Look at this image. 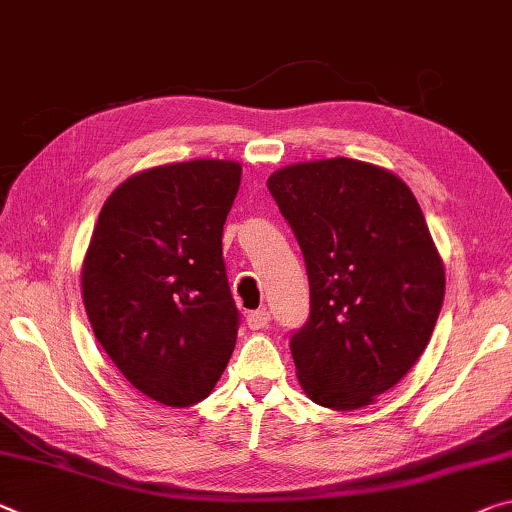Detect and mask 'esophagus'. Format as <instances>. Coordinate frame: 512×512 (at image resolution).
Returning a JSON list of instances; mask_svg holds the SVG:
<instances>
[{
	"instance_id": "1",
	"label": "esophagus",
	"mask_w": 512,
	"mask_h": 512,
	"mask_svg": "<svg viewBox=\"0 0 512 512\" xmlns=\"http://www.w3.org/2000/svg\"><path fill=\"white\" fill-rule=\"evenodd\" d=\"M269 321H271L269 310H255V312H248V316H246V323L250 330H262L269 326Z\"/></svg>"
}]
</instances>
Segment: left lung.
Here are the masks:
<instances>
[{
    "label": "left lung",
    "instance_id": "8db88e82",
    "mask_svg": "<svg viewBox=\"0 0 512 512\" xmlns=\"http://www.w3.org/2000/svg\"><path fill=\"white\" fill-rule=\"evenodd\" d=\"M310 280V319L291 337L303 392L323 408L371 405L431 342L444 266L410 186L358 159L291 164L269 177Z\"/></svg>",
    "mask_w": 512,
    "mask_h": 512
}]
</instances>
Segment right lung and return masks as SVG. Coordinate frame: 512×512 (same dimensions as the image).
I'll return each instance as SVG.
<instances>
[{
	"instance_id": "obj_1",
	"label": "right lung",
	"mask_w": 512,
	"mask_h": 512,
	"mask_svg": "<svg viewBox=\"0 0 512 512\" xmlns=\"http://www.w3.org/2000/svg\"><path fill=\"white\" fill-rule=\"evenodd\" d=\"M241 164L193 159L141 170L104 202L81 264L97 342L139 392L170 408L212 394L237 344L223 225Z\"/></svg>"
}]
</instances>
